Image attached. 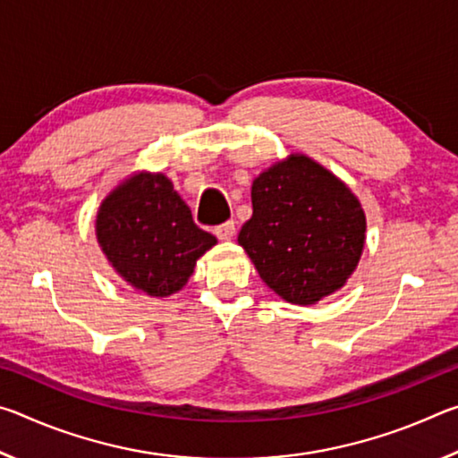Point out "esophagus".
<instances>
[{
    "mask_svg": "<svg viewBox=\"0 0 458 458\" xmlns=\"http://www.w3.org/2000/svg\"><path fill=\"white\" fill-rule=\"evenodd\" d=\"M234 230H236L234 220H228V222H224V224H220V226L214 228L216 236H218L220 240H230L232 236H234Z\"/></svg>",
    "mask_w": 458,
    "mask_h": 458,
    "instance_id": "34e87169",
    "label": "esophagus"
}]
</instances>
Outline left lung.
<instances>
[{
  "label": "left lung",
  "mask_w": 458,
  "mask_h": 458,
  "mask_svg": "<svg viewBox=\"0 0 458 458\" xmlns=\"http://www.w3.org/2000/svg\"><path fill=\"white\" fill-rule=\"evenodd\" d=\"M366 240V216L345 183L305 155L252 183V218L238 242L278 297L313 305L345 284Z\"/></svg>",
  "instance_id": "1"
}]
</instances>
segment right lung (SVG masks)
<instances>
[{"label": "right lung", "instance_id": "1", "mask_svg": "<svg viewBox=\"0 0 458 458\" xmlns=\"http://www.w3.org/2000/svg\"><path fill=\"white\" fill-rule=\"evenodd\" d=\"M97 238L114 270L151 297L180 291L216 244L161 174H139L119 185L100 204Z\"/></svg>", "mask_w": 458, "mask_h": 458}]
</instances>
